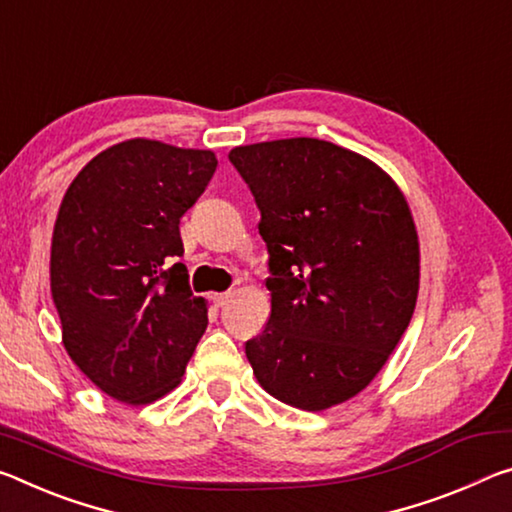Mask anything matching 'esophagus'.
Segmentation results:
<instances>
[{
    "label": "esophagus",
    "mask_w": 512,
    "mask_h": 512,
    "mask_svg": "<svg viewBox=\"0 0 512 512\" xmlns=\"http://www.w3.org/2000/svg\"><path fill=\"white\" fill-rule=\"evenodd\" d=\"M232 298V291H223V294H214V303H216V307H223V305H227V300Z\"/></svg>",
    "instance_id": "34e87169"
}]
</instances>
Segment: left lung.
Returning a JSON list of instances; mask_svg holds the SVG:
<instances>
[{"label":"left lung","mask_w":512,"mask_h":512,"mask_svg":"<svg viewBox=\"0 0 512 512\" xmlns=\"http://www.w3.org/2000/svg\"><path fill=\"white\" fill-rule=\"evenodd\" d=\"M269 250L271 316L246 342L257 383L307 412L339 405L385 367L419 294V237L383 168L330 141L230 150Z\"/></svg>","instance_id":"1"}]
</instances>
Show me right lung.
I'll list each match as a JSON object with an SVG mask.
<instances>
[{"instance_id":"add662e5","label":"right lung","mask_w":512,"mask_h":512,"mask_svg":"<svg viewBox=\"0 0 512 512\" xmlns=\"http://www.w3.org/2000/svg\"><path fill=\"white\" fill-rule=\"evenodd\" d=\"M218 166L212 150L129 139L93 157L56 214L50 287L61 339L95 387L148 405L182 383L207 328L180 218Z\"/></svg>"}]
</instances>
